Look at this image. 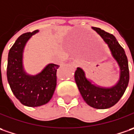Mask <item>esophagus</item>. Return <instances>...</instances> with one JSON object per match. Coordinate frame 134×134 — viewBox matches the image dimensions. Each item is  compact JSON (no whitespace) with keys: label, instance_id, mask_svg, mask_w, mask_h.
Instances as JSON below:
<instances>
[{"label":"esophagus","instance_id":"1","mask_svg":"<svg viewBox=\"0 0 134 134\" xmlns=\"http://www.w3.org/2000/svg\"><path fill=\"white\" fill-rule=\"evenodd\" d=\"M79 64H80V63H79V61H77V60H75V61H73V62H72V65H73L75 67H77L79 65Z\"/></svg>","mask_w":134,"mask_h":134}]
</instances>
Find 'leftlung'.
Returning <instances> with one entry per match:
<instances>
[{
	"instance_id": "1",
	"label": "left lung",
	"mask_w": 134,
	"mask_h": 134,
	"mask_svg": "<svg viewBox=\"0 0 134 134\" xmlns=\"http://www.w3.org/2000/svg\"><path fill=\"white\" fill-rule=\"evenodd\" d=\"M108 45L113 58L120 70L119 80L112 87H102L93 85L86 78L84 70L78 67L75 72V81L85 102L96 109H107L113 107L121 99L129 82L128 62L124 49L114 35L97 27H92Z\"/></svg>"
}]
</instances>
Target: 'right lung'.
<instances>
[{"mask_svg":"<svg viewBox=\"0 0 134 134\" xmlns=\"http://www.w3.org/2000/svg\"><path fill=\"white\" fill-rule=\"evenodd\" d=\"M38 30L21 35L9 49L7 80L13 94L21 104L38 107L47 104L53 97L56 87V72L59 65L49 64L40 73L28 75L23 67V53L26 42Z\"/></svg>","mask_w":134,"mask_h":134,"instance_id":"add662e5","label":"right lung"}]
</instances>
